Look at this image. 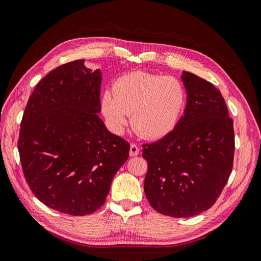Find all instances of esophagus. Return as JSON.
I'll use <instances>...</instances> for the list:
<instances>
[{
  "label": "esophagus",
  "instance_id": "1",
  "mask_svg": "<svg viewBox=\"0 0 261 261\" xmlns=\"http://www.w3.org/2000/svg\"><path fill=\"white\" fill-rule=\"evenodd\" d=\"M139 152H140L139 146H138L137 144L132 143V144L130 145V155H131V156H135V155L139 154Z\"/></svg>",
  "mask_w": 261,
  "mask_h": 261
}]
</instances>
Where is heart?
Instances as JSON below:
<instances>
[{"label": "heart", "instance_id": "b5f03b06", "mask_svg": "<svg viewBox=\"0 0 261 261\" xmlns=\"http://www.w3.org/2000/svg\"><path fill=\"white\" fill-rule=\"evenodd\" d=\"M187 90L172 76L132 72L120 76L113 92L102 96V111L111 127L119 131L131 114V126L144 139L171 133L187 106Z\"/></svg>", "mask_w": 261, "mask_h": 261}]
</instances>
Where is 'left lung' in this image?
<instances>
[{
	"mask_svg": "<svg viewBox=\"0 0 261 261\" xmlns=\"http://www.w3.org/2000/svg\"><path fill=\"white\" fill-rule=\"evenodd\" d=\"M187 107L175 129L143 145L148 164L144 191L150 206L173 218L194 217L211 208L232 171L233 121L220 90L184 71Z\"/></svg>",
	"mask_w": 261,
	"mask_h": 261,
	"instance_id": "obj_1",
	"label": "left lung"
}]
</instances>
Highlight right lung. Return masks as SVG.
<instances>
[{
	"instance_id": "right-lung-1",
	"label": "right lung",
	"mask_w": 261,
	"mask_h": 261,
	"mask_svg": "<svg viewBox=\"0 0 261 261\" xmlns=\"http://www.w3.org/2000/svg\"><path fill=\"white\" fill-rule=\"evenodd\" d=\"M101 72L77 60L38 82L20 124L18 150L27 182L47 207L70 215L103 205L130 145L99 116Z\"/></svg>"
}]
</instances>
